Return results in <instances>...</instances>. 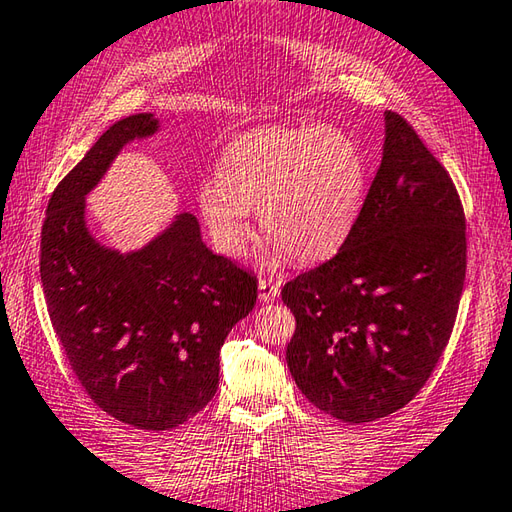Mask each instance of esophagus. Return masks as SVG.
Listing matches in <instances>:
<instances>
[{"mask_svg": "<svg viewBox=\"0 0 512 512\" xmlns=\"http://www.w3.org/2000/svg\"><path fill=\"white\" fill-rule=\"evenodd\" d=\"M257 288H259V302H264V304L275 302V297L279 295V284L275 282V279H266V277L259 279Z\"/></svg>", "mask_w": 512, "mask_h": 512, "instance_id": "34e87169", "label": "esophagus"}]
</instances>
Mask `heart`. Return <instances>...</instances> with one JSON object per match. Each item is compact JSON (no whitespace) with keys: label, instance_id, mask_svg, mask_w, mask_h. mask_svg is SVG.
I'll return each mask as SVG.
<instances>
[{"label":"heart","instance_id":"1","mask_svg":"<svg viewBox=\"0 0 512 512\" xmlns=\"http://www.w3.org/2000/svg\"><path fill=\"white\" fill-rule=\"evenodd\" d=\"M366 195V159L335 126L259 128L237 137L219 157L217 177L197 186V208L226 255H242L250 210L275 257L319 262L353 230Z\"/></svg>","mask_w":512,"mask_h":512}]
</instances>
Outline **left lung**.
<instances>
[{
  "instance_id": "8db88e82",
  "label": "left lung",
  "mask_w": 512,
  "mask_h": 512,
  "mask_svg": "<svg viewBox=\"0 0 512 512\" xmlns=\"http://www.w3.org/2000/svg\"><path fill=\"white\" fill-rule=\"evenodd\" d=\"M382 164L344 246L282 290L286 362L310 404L348 424L404 408L453 333L466 219L446 168L386 110Z\"/></svg>"
}]
</instances>
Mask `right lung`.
Wrapping results in <instances>:
<instances>
[{"mask_svg":"<svg viewBox=\"0 0 512 512\" xmlns=\"http://www.w3.org/2000/svg\"><path fill=\"white\" fill-rule=\"evenodd\" d=\"M159 128L153 113L119 119L59 182L39 266L70 368L104 413L142 430L175 428L213 399L219 350L257 302V279L204 244L195 215L128 253L90 233L86 195Z\"/></svg>","mask_w":512,"mask_h":512,"instance_id":"1","label":"right lung"}]
</instances>
